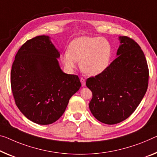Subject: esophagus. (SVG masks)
Returning <instances> with one entry per match:
<instances>
[{
  "mask_svg": "<svg viewBox=\"0 0 157 157\" xmlns=\"http://www.w3.org/2000/svg\"><path fill=\"white\" fill-rule=\"evenodd\" d=\"M80 81H81V83L82 86H85V85H86V80H85V78H81Z\"/></svg>",
  "mask_w": 157,
  "mask_h": 157,
  "instance_id": "esophagus-1",
  "label": "esophagus"
}]
</instances>
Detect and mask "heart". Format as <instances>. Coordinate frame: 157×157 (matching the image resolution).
<instances>
[{
    "label": "heart",
    "mask_w": 157,
    "mask_h": 157,
    "mask_svg": "<svg viewBox=\"0 0 157 157\" xmlns=\"http://www.w3.org/2000/svg\"><path fill=\"white\" fill-rule=\"evenodd\" d=\"M112 49L107 40L100 37L77 38L69 44V50L61 55L64 66L69 71L76 68L80 62L81 70L88 76L102 74L109 66Z\"/></svg>",
    "instance_id": "b5f03b06"
}]
</instances>
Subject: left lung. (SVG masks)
<instances>
[{
  "label": "left lung",
  "mask_w": 157,
  "mask_h": 157,
  "mask_svg": "<svg viewBox=\"0 0 157 157\" xmlns=\"http://www.w3.org/2000/svg\"><path fill=\"white\" fill-rule=\"evenodd\" d=\"M118 57L108 68L86 80L92 91L89 108L99 121L116 124L128 118L147 90L149 68L141 48L131 38L120 36Z\"/></svg>",
  "instance_id": "left-lung-1"
}]
</instances>
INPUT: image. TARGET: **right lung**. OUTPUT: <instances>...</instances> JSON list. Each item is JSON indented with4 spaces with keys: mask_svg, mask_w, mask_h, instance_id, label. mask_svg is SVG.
<instances>
[{
    "mask_svg": "<svg viewBox=\"0 0 157 157\" xmlns=\"http://www.w3.org/2000/svg\"><path fill=\"white\" fill-rule=\"evenodd\" d=\"M59 57L46 36L26 40L15 55L10 72L14 102L36 124L48 125L58 120L81 86L78 76L61 70Z\"/></svg>",
    "mask_w": 157,
    "mask_h": 157,
    "instance_id": "add662e5",
    "label": "right lung"
}]
</instances>
